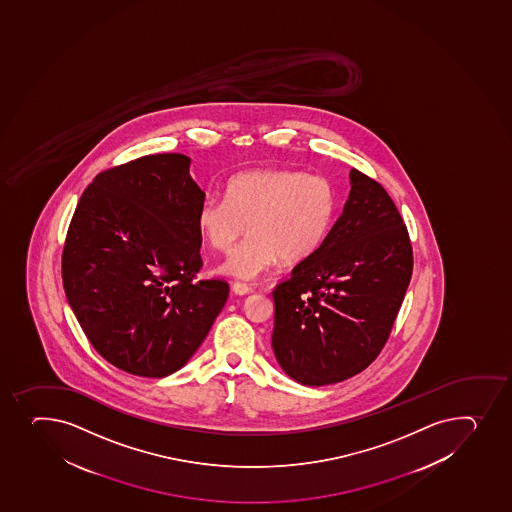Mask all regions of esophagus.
<instances>
[{
    "instance_id": "obj_1",
    "label": "esophagus",
    "mask_w": 512,
    "mask_h": 512,
    "mask_svg": "<svg viewBox=\"0 0 512 512\" xmlns=\"http://www.w3.org/2000/svg\"><path fill=\"white\" fill-rule=\"evenodd\" d=\"M232 289L235 294H238V296H247V294L252 292V287H250V285L243 284V282H233Z\"/></svg>"
}]
</instances>
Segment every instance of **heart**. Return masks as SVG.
Returning a JSON list of instances; mask_svg holds the SVG:
<instances>
[{"instance_id": "1", "label": "heart", "mask_w": 512, "mask_h": 512, "mask_svg": "<svg viewBox=\"0 0 512 512\" xmlns=\"http://www.w3.org/2000/svg\"><path fill=\"white\" fill-rule=\"evenodd\" d=\"M336 186L319 174L297 169H250L233 174L225 200L206 198L196 225L213 250H232L245 228L250 235L223 262V274L255 279L279 259L299 264L326 243L338 222Z\"/></svg>"}]
</instances>
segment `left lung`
Wrapping results in <instances>:
<instances>
[{"label": "left lung", "mask_w": 512, "mask_h": 512, "mask_svg": "<svg viewBox=\"0 0 512 512\" xmlns=\"http://www.w3.org/2000/svg\"><path fill=\"white\" fill-rule=\"evenodd\" d=\"M413 272L395 201L351 169V193L331 235L275 285L272 348L285 373L322 386L358 375L390 338Z\"/></svg>", "instance_id": "8db88e82"}]
</instances>
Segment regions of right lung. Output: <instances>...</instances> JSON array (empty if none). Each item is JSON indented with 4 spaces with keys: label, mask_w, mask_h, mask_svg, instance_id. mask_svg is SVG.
<instances>
[{
    "label": "right lung",
    "mask_w": 512,
    "mask_h": 512,
    "mask_svg": "<svg viewBox=\"0 0 512 512\" xmlns=\"http://www.w3.org/2000/svg\"><path fill=\"white\" fill-rule=\"evenodd\" d=\"M205 193L185 154H149L95 176L70 220L62 282L82 331L116 368L163 378L186 364L227 302L203 267Z\"/></svg>",
    "instance_id": "obj_1"
}]
</instances>
